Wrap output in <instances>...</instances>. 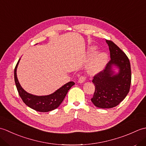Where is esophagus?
<instances>
[{"instance_id":"1","label":"esophagus","mask_w":146,"mask_h":146,"mask_svg":"<svg viewBox=\"0 0 146 146\" xmlns=\"http://www.w3.org/2000/svg\"><path fill=\"white\" fill-rule=\"evenodd\" d=\"M85 76H80V78H78V83H83V82H85Z\"/></svg>"}]
</instances>
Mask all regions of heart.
<instances>
[{
    "label": "heart",
    "instance_id": "heart-1",
    "mask_svg": "<svg viewBox=\"0 0 146 146\" xmlns=\"http://www.w3.org/2000/svg\"><path fill=\"white\" fill-rule=\"evenodd\" d=\"M97 48L95 46H92L90 48L91 53L95 52ZM108 60V56L104 52H100L93 56L88 63L86 65V71L90 75H97L104 69Z\"/></svg>",
    "mask_w": 146,
    "mask_h": 146
}]
</instances>
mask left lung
<instances>
[{"mask_svg":"<svg viewBox=\"0 0 146 146\" xmlns=\"http://www.w3.org/2000/svg\"><path fill=\"white\" fill-rule=\"evenodd\" d=\"M106 42L111 60L105 69L96 75L92 81L95 90L91 100L96 107L101 108H110L119 105L127 95L131 83L129 58L112 41L106 40Z\"/></svg>","mask_w":146,"mask_h":146,"instance_id":"8db88e82","label":"left lung"}]
</instances>
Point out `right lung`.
<instances>
[{
  "mask_svg": "<svg viewBox=\"0 0 146 146\" xmlns=\"http://www.w3.org/2000/svg\"><path fill=\"white\" fill-rule=\"evenodd\" d=\"M20 60L21 58L18 61L14 69V80L19 95L24 103L32 109L41 112H48L58 108L63 101L68 90L71 86L75 85V83L73 82H68L54 93L48 95L38 96L31 94L24 90L17 79V68Z\"/></svg>",
  "mask_w": 146,
  "mask_h": 146,
  "instance_id": "right-lung-1",
  "label": "right lung"
}]
</instances>
